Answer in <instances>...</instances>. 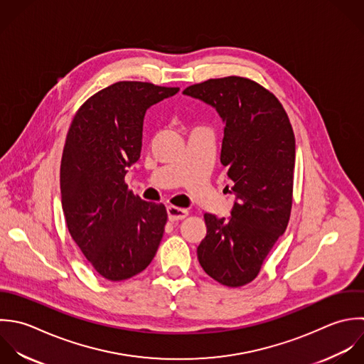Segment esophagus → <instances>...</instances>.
I'll list each match as a JSON object with an SVG mask.
<instances>
[{
  "label": "esophagus",
  "mask_w": 364,
  "mask_h": 364,
  "mask_svg": "<svg viewBox=\"0 0 364 364\" xmlns=\"http://www.w3.org/2000/svg\"><path fill=\"white\" fill-rule=\"evenodd\" d=\"M167 215H168L170 221H178V220L186 218L188 215V211L184 210V208L174 207V205H168L167 207Z\"/></svg>",
  "instance_id": "esophagus-1"
}]
</instances>
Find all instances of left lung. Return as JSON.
Instances as JSON below:
<instances>
[{
	"label": "left lung",
	"mask_w": 364,
	"mask_h": 364,
	"mask_svg": "<svg viewBox=\"0 0 364 364\" xmlns=\"http://www.w3.org/2000/svg\"><path fill=\"white\" fill-rule=\"evenodd\" d=\"M183 93L215 107L225 123L220 160L235 196L231 217L204 214L207 235L197 248L198 262L221 285L244 287L258 277L289 223L292 124L277 96L248 77L208 79Z\"/></svg>",
	"instance_id": "8db88e82"
}]
</instances>
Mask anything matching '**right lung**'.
Listing matches in <instances>:
<instances>
[{"label": "right lung", "mask_w": 364, "mask_h": 364, "mask_svg": "<svg viewBox=\"0 0 364 364\" xmlns=\"http://www.w3.org/2000/svg\"><path fill=\"white\" fill-rule=\"evenodd\" d=\"M180 89L116 82L76 112L60 161L62 210L72 240L95 271L124 281L154 258L167 223L163 204L127 188V167L140 159L146 110Z\"/></svg>", "instance_id": "1"}]
</instances>
